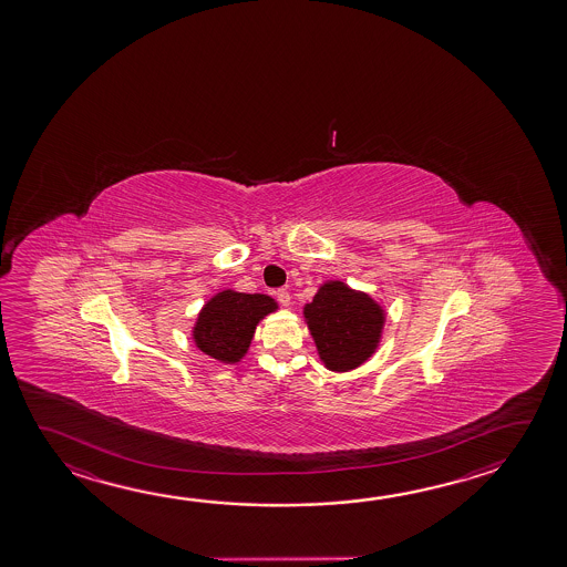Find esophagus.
<instances>
[{"mask_svg":"<svg viewBox=\"0 0 567 567\" xmlns=\"http://www.w3.org/2000/svg\"><path fill=\"white\" fill-rule=\"evenodd\" d=\"M277 300H279L282 307H290V292H288L287 288H279L277 290Z\"/></svg>","mask_w":567,"mask_h":567,"instance_id":"34e87169","label":"esophagus"}]
</instances>
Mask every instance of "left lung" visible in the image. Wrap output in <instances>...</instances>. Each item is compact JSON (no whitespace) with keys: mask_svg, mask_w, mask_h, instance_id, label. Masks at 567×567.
<instances>
[{"mask_svg":"<svg viewBox=\"0 0 567 567\" xmlns=\"http://www.w3.org/2000/svg\"><path fill=\"white\" fill-rule=\"evenodd\" d=\"M305 320L324 367L348 372L377 352L386 315L367 292L328 280L305 307Z\"/></svg>","mask_w":567,"mask_h":567,"instance_id":"left-lung-1","label":"left lung"}]
</instances>
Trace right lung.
<instances>
[{
    "mask_svg": "<svg viewBox=\"0 0 567 567\" xmlns=\"http://www.w3.org/2000/svg\"><path fill=\"white\" fill-rule=\"evenodd\" d=\"M277 308L275 298L267 295L220 290L200 308L193 340L207 357L223 364H235L247 354L257 324Z\"/></svg>",
    "mask_w": 567,
    "mask_h": 567,
    "instance_id": "1",
    "label": "right lung"
}]
</instances>
